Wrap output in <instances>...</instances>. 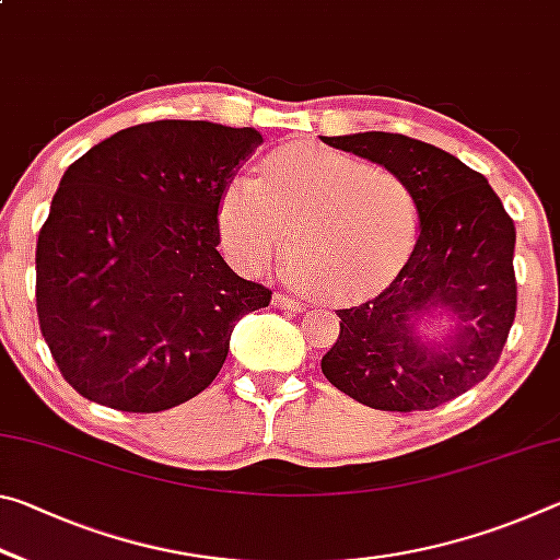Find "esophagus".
<instances>
[{"label": "esophagus", "mask_w": 560, "mask_h": 560, "mask_svg": "<svg viewBox=\"0 0 560 560\" xmlns=\"http://www.w3.org/2000/svg\"><path fill=\"white\" fill-rule=\"evenodd\" d=\"M273 306L277 308H287V311H296V314H301V311H306V303L299 301V299H291L287 296V293H273Z\"/></svg>", "instance_id": "1"}]
</instances>
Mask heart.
Masks as SVG:
<instances>
[{
	"label": "heart",
	"mask_w": 560,
	"mask_h": 560,
	"mask_svg": "<svg viewBox=\"0 0 560 560\" xmlns=\"http://www.w3.org/2000/svg\"><path fill=\"white\" fill-rule=\"evenodd\" d=\"M287 230L299 287L326 301H355L405 267L420 212L390 170L316 143H291L271 150L259 179L232 177L220 200L222 242L246 269L277 257Z\"/></svg>",
	"instance_id": "obj_1"
}]
</instances>
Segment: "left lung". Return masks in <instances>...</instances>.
<instances>
[{"mask_svg":"<svg viewBox=\"0 0 560 560\" xmlns=\"http://www.w3.org/2000/svg\"><path fill=\"white\" fill-rule=\"evenodd\" d=\"M326 145L390 170L420 212V236L400 273L375 299L340 308V334L320 371L373 410H434L494 371L516 316L514 220L485 175L400 132H353ZM445 318L442 339L419 318Z\"/></svg>","mask_w":560,"mask_h":560,"instance_id":"left-lung-1","label":"left lung"}]
</instances>
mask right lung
<instances>
[{
  "label": "right lung",
  "mask_w": 560,
  "mask_h": 560,
  "mask_svg": "<svg viewBox=\"0 0 560 560\" xmlns=\"http://www.w3.org/2000/svg\"><path fill=\"white\" fill-rule=\"evenodd\" d=\"M261 140L210 120L140 122L66 170L36 242V314L75 393L160 412L222 371L236 320L271 301L217 249L224 187Z\"/></svg>",
  "instance_id": "1"
}]
</instances>
